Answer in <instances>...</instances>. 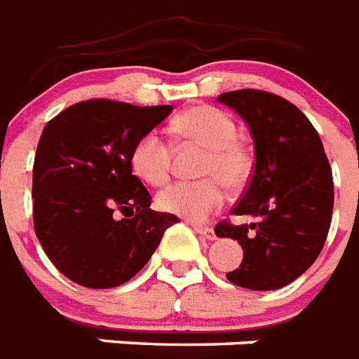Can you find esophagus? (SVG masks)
Masks as SVG:
<instances>
[{
    "mask_svg": "<svg viewBox=\"0 0 359 359\" xmlns=\"http://www.w3.org/2000/svg\"><path fill=\"white\" fill-rule=\"evenodd\" d=\"M194 229L207 240H216V233H214L212 227H203V225H194Z\"/></svg>",
    "mask_w": 359,
    "mask_h": 359,
    "instance_id": "esophagus-1",
    "label": "esophagus"
}]
</instances>
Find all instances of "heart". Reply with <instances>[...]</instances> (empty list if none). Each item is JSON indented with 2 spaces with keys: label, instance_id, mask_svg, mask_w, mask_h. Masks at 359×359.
Returning <instances> with one entry per match:
<instances>
[{
  "label": "heart",
  "instance_id": "obj_1",
  "mask_svg": "<svg viewBox=\"0 0 359 359\" xmlns=\"http://www.w3.org/2000/svg\"><path fill=\"white\" fill-rule=\"evenodd\" d=\"M171 128L186 143L205 147L197 173L205 177L177 182L158 194L163 212L203 222L225 201V188L240 190L250 180L253 162L250 151L236 140V124L212 106H194L177 115ZM130 168L143 182L162 186L171 175V147L156 130H149L130 151Z\"/></svg>",
  "mask_w": 359,
  "mask_h": 359
}]
</instances>
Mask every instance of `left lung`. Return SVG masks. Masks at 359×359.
I'll list each match as a JSON object with an SVG mask.
<instances>
[{
	"label": "left lung",
	"instance_id": "1",
	"mask_svg": "<svg viewBox=\"0 0 359 359\" xmlns=\"http://www.w3.org/2000/svg\"><path fill=\"white\" fill-rule=\"evenodd\" d=\"M218 100L248 123L255 145L250 184L231 212L255 222L224 219L214 229L244 250L227 279L251 290L281 289L323 251L334 210L332 168L315 126L283 97L240 89Z\"/></svg>",
	"mask_w": 359,
	"mask_h": 359
}]
</instances>
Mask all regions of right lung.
<instances>
[{
	"instance_id": "obj_1",
	"label": "right lung",
	"mask_w": 359,
	"mask_h": 359,
	"mask_svg": "<svg viewBox=\"0 0 359 359\" xmlns=\"http://www.w3.org/2000/svg\"><path fill=\"white\" fill-rule=\"evenodd\" d=\"M171 106L93 98L55 115L33 163V225L42 250L70 281L111 289L132 279L180 222L151 210V194L130 168V151Z\"/></svg>"
}]
</instances>
